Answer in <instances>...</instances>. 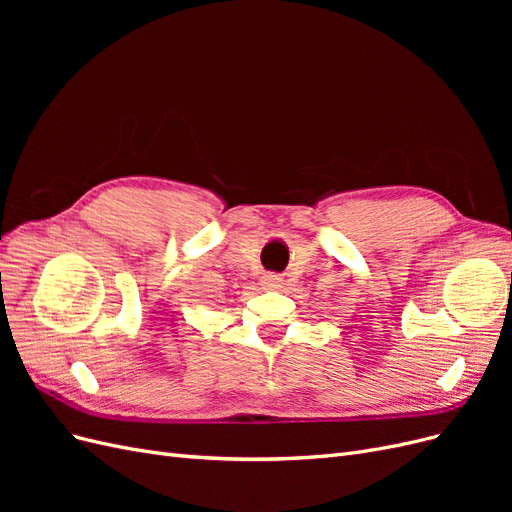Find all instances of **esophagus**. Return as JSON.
Here are the masks:
<instances>
[{
    "label": "esophagus",
    "instance_id": "obj_1",
    "mask_svg": "<svg viewBox=\"0 0 512 512\" xmlns=\"http://www.w3.org/2000/svg\"><path fill=\"white\" fill-rule=\"evenodd\" d=\"M282 282V275L280 273H265L262 275V284H265L267 288H277Z\"/></svg>",
    "mask_w": 512,
    "mask_h": 512
}]
</instances>
